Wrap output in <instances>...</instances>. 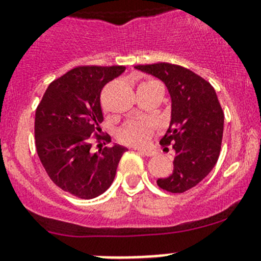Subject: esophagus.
Masks as SVG:
<instances>
[{"mask_svg":"<svg viewBox=\"0 0 261 261\" xmlns=\"http://www.w3.org/2000/svg\"><path fill=\"white\" fill-rule=\"evenodd\" d=\"M137 152L142 153V155H146V156H153L155 155V151L152 150H143V148H135Z\"/></svg>","mask_w":261,"mask_h":261,"instance_id":"obj_1","label":"esophagus"}]
</instances>
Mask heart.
I'll list each match as a JSON object with an SVG mask.
<instances>
[{"label": "heart", "mask_w": 261, "mask_h": 261, "mask_svg": "<svg viewBox=\"0 0 261 261\" xmlns=\"http://www.w3.org/2000/svg\"><path fill=\"white\" fill-rule=\"evenodd\" d=\"M153 79L143 82H152ZM153 129V121L148 118H132L126 120L123 125L119 128L118 137L119 140L130 145H143L150 137Z\"/></svg>", "instance_id": "b5f03b06"}]
</instances>
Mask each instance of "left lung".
Segmentation results:
<instances>
[{"instance_id":"8db88e82","label":"left lung","mask_w":261,"mask_h":261,"mask_svg":"<svg viewBox=\"0 0 261 261\" xmlns=\"http://www.w3.org/2000/svg\"><path fill=\"white\" fill-rule=\"evenodd\" d=\"M136 69L161 79L170 93L172 118L160 145L174 148V169L169 177L159 178L158 186L170 193H183L197 186L217 164L224 113L212 84L190 69L169 63Z\"/></svg>"}]
</instances>
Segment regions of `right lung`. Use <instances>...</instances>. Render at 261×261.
<instances>
[{
	"instance_id": "right-lung-1",
	"label": "right lung",
	"mask_w": 261,
	"mask_h": 261,
	"mask_svg": "<svg viewBox=\"0 0 261 261\" xmlns=\"http://www.w3.org/2000/svg\"><path fill=\"white\" fill-rule=\"evenodd\" d=\"M125 70L123 65H82L51 82L36 110L34 137L49 179L65 192L89 200L105 192L126 148L120 145L92 152V138L111 141L100 123L101 91Z\"/></svg>"
}]
</instances>
